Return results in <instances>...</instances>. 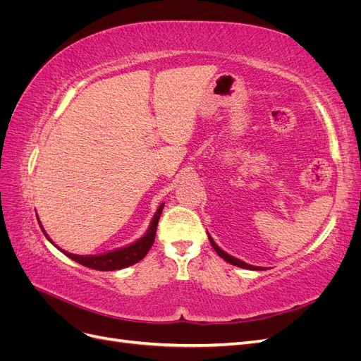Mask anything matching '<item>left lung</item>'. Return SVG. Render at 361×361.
I'll return each instance as SVG.
<instances>
[{
    "label": "left lung",
    "mask_w": 361,
    "mask_h": 361,
    "mask_svg": "<svg viewBox=\"0 0 361 361\" xmlns=\"http://www.w3.org/2000/svg\"><path fill=\"white\" fill-rule=\"evenodd\" d=\"M209 241H211V244H212V247H214V250L216 251V255L220 256V257H223L226 262H228V264H232V265H236V267H239V268H247V269H264V268H260V267H253V265H248V264H245V262H243V260H239V259H236V257H233V256H231V255H227L226 251H223L220 247H218L215 243H214V239L209 236Z\"/></svg>",
    "instance_id": "8db88e82"
}]
</instances>
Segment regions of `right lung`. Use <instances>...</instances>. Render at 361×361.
<instances>
[{
    "mask_svg": "<svg viewBox=\"0 0 361 361\" xmlns=\"http://www.w3.org/2000/svg\"><path fill=\"white\" fill-rule=\"evenodd\" d=\"M162 207H164V204H161L158 207V211L154 216V220H152L146 235L143 238H140L137 243L130 244L125 248L114 250V251H110V253H105L101 256H78V255L68 253V251H63V250L61 251L72 260L78 262V264H81L87 268L97 269V271H116V269H122V268L134 265V264H137V262L143 259L147 255L150 247L154 245L158 221H159V216L162 214ZM43 233H45V231H43ZM45 236H47V233H45Z\"/></svg>",
    "mask_w": 361,
    "mask_h": 361,
    "instance_id": "right-lung-1",
    "label": "right lung"
}]
</instances>
